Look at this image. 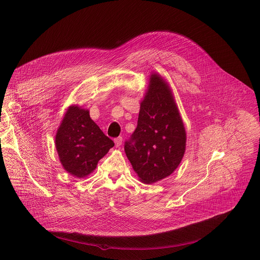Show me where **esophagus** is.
I'll use <instances>...</instances> for the list:
<instances>
[{"label":"esophagus","instance_id":"obj_1","mask_svg":"<svg viewBox=\"0 0 260 260\" xmlns=\"http://www.w3.org/2000/svg\"><path fill=\"white\" fill-rule=\"evenodd\" d=\"M114 143H115V146H116V147L121 146V144H122V137L115 138V139H114Z\"/></svg>","mask_w":260,"mask_h":260}]
</instances>
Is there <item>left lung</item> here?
Segmentation results:
<instances>
[{"label": "left lung", "mask_w": 260, "mask_h": 260, "mask_svg": "<svg viewBox=\"0 0 260 260\" xmlns=\"http://www.w3.org/2000/svg\"><path fill=\"white\" fill-rule=\"evenodd\" d=\"M186 133L169 84L152 74L141 103L138 125L124 144L125 154L146 184L170 176L180 165Z\"/></svg>", "instance_id": "8db88e82"}]
</instances>
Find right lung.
I'll list each match as a JSON object with an SVG mask.
<instances>
[{
  "mask_svg": "<svg viewBox=\"0 0 260 260\" xmlns=\"http://www.w3.org/2000/svg\"><path fill=\"white\" fill-rule=\"evenodd\" d=\"M114 142L90 118L89 111L69 107L55 136V147L63 169L77 178L94 171Z\"/></svg>",
  "mask_w": 260,
  "mask_h": 260,
  "instance_id": "1",
  "label": "right lung"
}]
</instances>
